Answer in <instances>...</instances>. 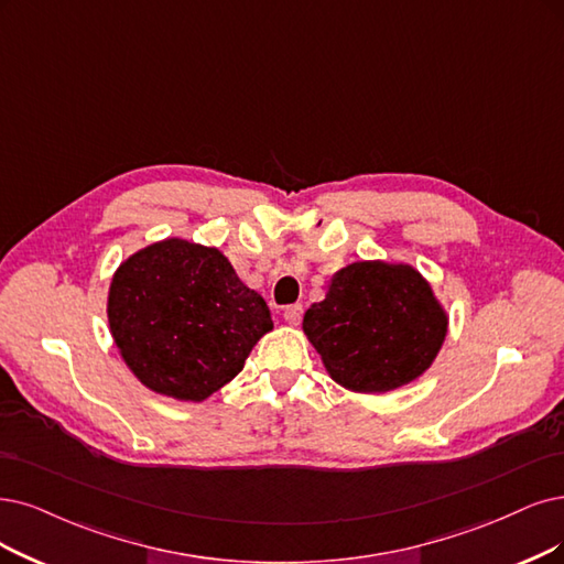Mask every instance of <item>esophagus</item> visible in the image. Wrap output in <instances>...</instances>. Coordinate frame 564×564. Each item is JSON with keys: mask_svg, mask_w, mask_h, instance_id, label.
<instances>
[{"mask_svg": "<svg viewBox=\"0 0 564 564\" xmlns=\"http://www.w3.org/2000/svg\"><path fill=\"white\" fill-rule=\"evenodd\" d=\"M302 316H304V306L302 304H290V306L283 308V318L290 325H300Z\"/></svg>", "mask_w": 564, "mask_h": 564, "instance_id": "34e87169", "label": "esophagus"}]
</instances>
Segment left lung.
I'll list each match as a JSON object with an SVG mask.
<instances>
[{
  "instance_id": "8db88e82",
  "label": "left lung",
  "mask_w": 564,
  "mask_h": 564,
  "mask_svg": "<svg viewBox=\"0 0 564 564\" xmlns=\"http://www.w3.org/2000/svg\"><path fill=\"white\" fill-rule=\"evenodd\" d=\"M304 332L337 383L358 392L400 388L432 365L446 314L409 264L356 262L337 271Z\"/></svg>"
}]
</instances>
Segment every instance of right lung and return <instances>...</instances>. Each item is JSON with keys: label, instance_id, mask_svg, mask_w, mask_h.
Returning a JSON list of instances; mask_svg holds the SVG:
<instances>
[{"label": "right lung", "instance_id": "add662e5", "mask_svg": "<svg viewBox=\"0 0 564 564\" xmlns=\"http://www.w3.org/2000/svg\"><path fill=\"white\" fill-rule=\"evenodd\" d=\"M109 325L134 377L166 398L202 402L243 369L274 327L269 306L216 248L166 239L116 271Z\"/></svg>", "mask_w": 564, "mask_h": 564}]
</instances>
